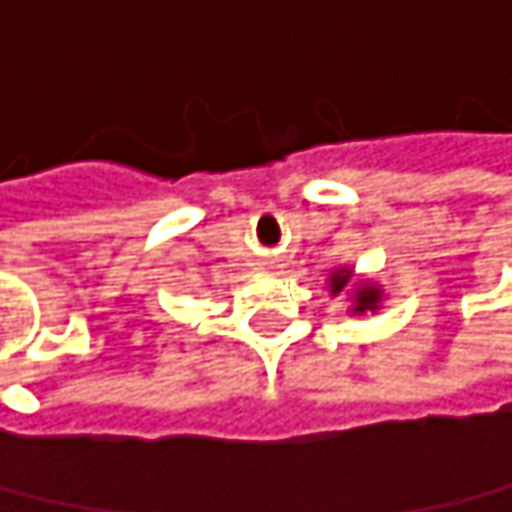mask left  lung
Instances as JSON below:
<instances>
[{
  "mask_svg": "<svg viewBox=\"0 0 512 512\" xmlns=\"http://www.w3.org/2000/svg\"><path fill=\"white\" fill-rule=\"evenodd\" d=\"M350 278H353V269H347V266H344V269H335L332 278H329L332 296H338V293L350 284ZM379 302H382V290H379L376 284H358L356 290H353V314L376 311Z\"/></svg>",
  "mask_w": 512,
  "mask_h": 512,
  "instance_id": "1",
  "label": "left lung"
}]
</instances>
